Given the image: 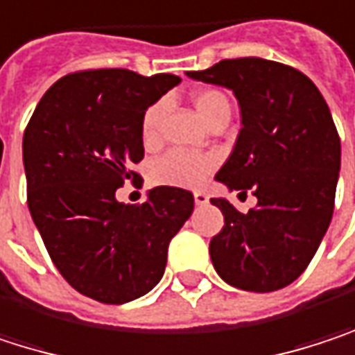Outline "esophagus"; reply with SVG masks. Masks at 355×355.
Masks as SVG:
<instances>
[{
	"instance_id": "esophagus-1",
	"label": "esophagus",
	"mask_w": 355,
	"mask_h": 355,
	"mask_svg": "<svg viewBox=\"0 0 355 355\" xmlns=\"http://www.w3.org/2000/svg\"><path fill=\"white\" fill-rule=\"evenodd\" d=\"M194 202H196L198 206H202V204H208V194H204V192L196 190V192H194Z\"/></svg>"
}]
</instances>
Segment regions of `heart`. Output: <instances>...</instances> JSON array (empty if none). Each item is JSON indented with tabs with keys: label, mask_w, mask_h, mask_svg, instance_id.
<instances>
[{
	"label": "heart",
	"mask_w": 355,
	"mask_h": 355,
	"mask_svg": "<svg viewBox=\"0 0 355 355\" xmlns=\"http://www.w3.org/2000/svg\"><path fill=\"white\" fill-rule=\"evenodd\" d=\"M194 106L198 114L210 124L220 112L231 110L227 96L220 89L206 87L194 94ZM165 108V102L159 100L143 112L141 118V139L145 145H153L159 137V122ZM216 167V157L204 153H188L180 149H171L149 165V180L155 186L171 188H198L202 186L212 169Z\"/></svg>",
	"instance_id": "obj_1"
}]
</instances>
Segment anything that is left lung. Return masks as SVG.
<instances>
[{
  "label": "left lung",
  "mask_w": 355,
  "mask_h": 355,
  "mask_svg": "<svg viewBox=\"0 0 355 355\" xmlns=\"http://www.w3.org/2000/svg\"><path fill=\"white\" fill-rule=\"evenodd\" d=\"M188 77L233 89L243 128L214 180L257 196L247 214L210 200L225 216L210 241L212 266L235 288H284L306 270L331 223L341 143L329 106L304 73L257 57Z\"/></svg>",
  "instance_id": "1"
}]
</instances>
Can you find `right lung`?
<instances>
[{"instance_id": "right-lung-1", "label": "right lung", "mask_w": 355, "mask_h": 355, "mask_svg": "<svg viewBox=\"0 0 355 355\" xmlns=\"http://www.w3.org/2000/svg\"><path fill=\"white\" fill-rule=\"evenodd\" d=\"M182 79L128 69H87L61 77L38 102L22 155L28 208L67 282L85 296L122 304L161 280L171 237L194 210L188 190L157 186L143 204L116 190L141 175V118Z\"/></svg>"}]
</instances>
